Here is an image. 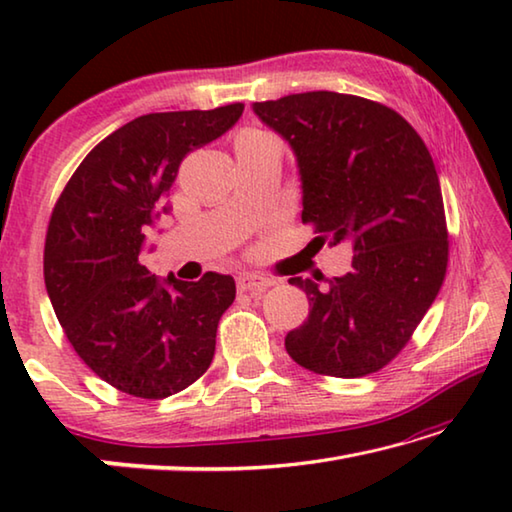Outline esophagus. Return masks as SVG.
Returning a JSON list of instances; mask_svg holds the SVG:
<instances>
[{
  "instance_id": "esophagus-1",
  "label": "esophagus",
  "mask_w": 512,
  "mask_h": 512,
  "mask_svg": "<svg viewBox=\"0 0 512 512\" xmlns=\"http://www.w3.org/2000/svg\"><path fill=\"white\" fill-rule=\"evenodd\" d=\"M271 280L268 277H262L257 273H239L237 277V287L239 291H246L250 296H262V293L271 287Z\"/></svg>"
}]
</instances>
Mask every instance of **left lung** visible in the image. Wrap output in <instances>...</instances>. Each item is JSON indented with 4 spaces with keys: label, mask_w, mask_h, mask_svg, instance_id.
<instances>
[{
    "label": "left lung",
    "mask_w": 512,
    "mask_h": 512,
    "mask_svg": "<svg viewBox=\"0 0 512 512\" xmlns=\"http://www.w3.org/2000/svg\"><path fill=\"white\" fill-rule=\"evenodd\" d=\"M296 155L302 221L352 246V271L320 287L291 277L309 318L284 339L302 368L354 379L409 343L443 287L447 225L440 180L422 137L395 110L339 92L253 103Z\"/></svg>",
    "instance_id": "obj_1"
}]
</instances>
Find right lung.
<instances>
[{"instance_id":"right-lung-1","label":"right lung","mask_w":512,"mask_h":512,"mask_svg":"<svg viewBox=\"0 0 512 512\" xmlns=\"http://www.w3.org/2000/svg\"><path fill=\"white\" fill-rule=\"evenodd\" d=\"M244 103L153 112L88 153L51 214L45 284L69 343L121 393L162 400L210 368L216 327L235 300L232 275L198 282L151 275L146 225L169 212V187L189 151L237 124Z\"/></svg>"}]
</instances>
